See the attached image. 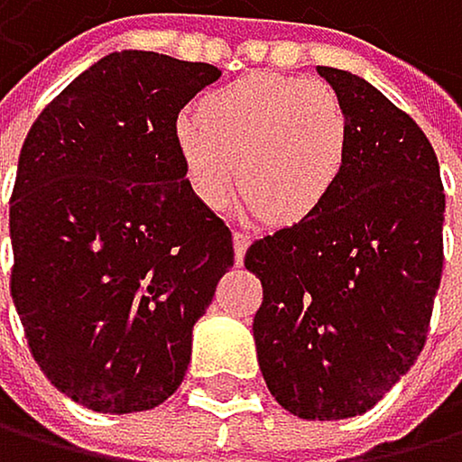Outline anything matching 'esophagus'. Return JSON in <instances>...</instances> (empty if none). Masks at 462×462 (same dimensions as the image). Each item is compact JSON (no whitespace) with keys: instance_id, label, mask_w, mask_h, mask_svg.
<instances>
[{"instance_id":"obj_1","label":"esophagus","mask_w":462,"mask_h":462,"mask_svg":"<svg viewBox=\"0 0 462 462\" xmlns=\"http://www.w3.org/2000/svg\"><path fill=\"white\" fill-rule=\"evenodd\" d=\"M233 246H236V261L241 263V261H244V253H246V246H250V238H246L244 233H236V236H233Z\"/></svg>"}]
</instances>
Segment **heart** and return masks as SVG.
<instances>
[{"mask_svg": "<svg viewBox=\"0 0 462 462\" xmlns=\"http://www.w3.org/2000/svg\"><path fill=\"white\" fill-rule=\"evenodd\" d=\"M175 142L187 181L204 204L221 207L238 179L246 207L275 224L324 209L349 159L337 96L318 81L278 73H253L212 90L199 116L179 122Z\"/></svg>", "mask_w": 462, "mask_h": 462, "instance_id": "obj_1", "label": "heart"}]
</instances>
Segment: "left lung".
<instances>
[{"label":"left lung","mask_w":462,"mask_h":462,"mask_svg":"<svg viewBox=\"0 0 462 462\" xmlns=\"http://www.w3.org/2000/svg\"><path fill=\"white\" fill-rule=\"evenodd\" d=\"M318 76L346 116V172L324 209L258 238L244 266L263 287L253 337L273 398L303 420H344L381 401L426 344L446 196L411 116L349 70Z\"/></svg>","instance_id":"8db88e82"}]
</instances>
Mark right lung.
<instances>
[{
    "label": "right lung",
    "mask_w": 462,
    "mask_h": 462,
    "mask_svg": "<svg viewBox=\"0 0 462 462\" xmlns=\"http://www.w3.org/2000/svg\"><path fill=\"white\" fill-rule=\"evenodd\" d=\"M221 70L116 51L27 133L11 196V298L36 364L101 414L181 386L192 327L233 266L226 224L192 192L175 122Z\"/></svg>",
    "instance_id": "add662e5"
}]
</instances>
